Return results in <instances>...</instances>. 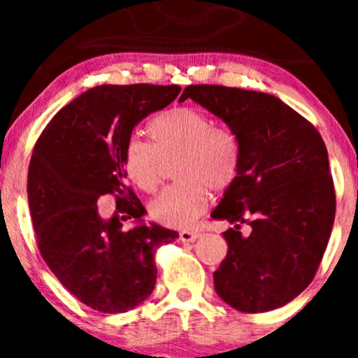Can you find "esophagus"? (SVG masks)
I'll return each mask as SVG.
<instances>
[{
    "label": "esophagus",
    "mask_w": 358,
    "mask_h": 358,
    "mask_svg": "<svg viewBox=\"0 0 358 358\" xmlns=\"http://www.w3.org/2000/svg\"><path fill=\"white\" fill-rule=\"evenodd\" d=\"M200 237L199 231H182L180 232V241L182 242H195Z\"/></svg>",
    "instance_id": "1"
}]
</instances>
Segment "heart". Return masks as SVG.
Wrapping results in <instances>:
<instances>
[{
	"label": "heart",
	"instance_id": "b5f03b06",
	"mask_svg": "<svg viewBox=\"0 0 358 358\" xmlns=\"http://www.w3.org/2000/svg\"><path fill=\"white\" fill-rule=\"evenodd\" d=\"M151 141L131 138L124 150L126 173L141 190L155 192L162 183L165 162L178 158L176 183L150 203L151 217L168 227H188L207 208L208 187H231L239 168V148L229 131L215 127L205 114L175 108L156 116L148 126Z\"/></svg>",
	"mask_w": 358,
	"mask_h": 358
}]
</instances>
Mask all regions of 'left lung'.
Wrapping results in <instances>:
<instances>
[{"instance_id": "left-lung-1", "label": "left lung", "mask_w": 358, "mask_h": 358, "mask_svg": "<svg viewBox=\"0 0 358 358\" xmlns=\"http://www.w3.org/2000/svg\"><path fill=\"white\" fill-rule=\"evenodd\" d=\"M192 99L236 136L239 168L212 219L231 224L227 256L213 273L217 294L242 313L293 301L313 279L335 220V190L322 136L271 94L188 85ZM253 231L242 236L240 225Z\"/></svg>"}]
</instances>
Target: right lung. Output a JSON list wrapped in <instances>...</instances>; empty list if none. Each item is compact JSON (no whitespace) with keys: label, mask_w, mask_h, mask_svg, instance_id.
<instances>
[{"label":"right lung","mask_w":358,"mask_h":358,"mask_svg":"<svg viewBox=\"0 0 358 358\" xmlns=\"http://www.w3.org/2000/svg\"><path fill=\"white\" fill-rule=\"evenodd\" d=\"M178 94V85H97L60 109L34 148L28 205L40 254L92 310L124 313L150 298L155 250L178 237L143 220L146 208L126 187L124 168L134 126ZM106 192L117 195L118 210L109 220L96 210ZM127 218L135 224L126 231Z\"/></svg>","instance_id":"obj_1"}]
</instances>
